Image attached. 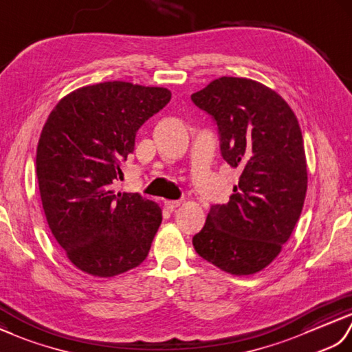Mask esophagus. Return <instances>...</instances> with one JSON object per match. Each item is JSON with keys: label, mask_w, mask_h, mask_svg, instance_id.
Instances as JSON below:
<instances>
[{"label": "esophagus", "mask_w": 352, "mask_h": 352, "mask_svg": "<svg viewBox=\"0 0 352 352\" xmlns=\"http://www.w3.org/2000/svg\"><path fill=\"white\" fill-rule=\"evenodd\" d=\"M164 206H166L168 210H175L176 208L181 206V201H177V200H166V201H164Z\"/></svg>", "instance_id": "obj_1"}]
</instances>
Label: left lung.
Here are the masks:
<instances>
[{"mask_svg":"<svg viewBox=\"0 0 352 352\" xmlns=\"http://www.w3.org/2000/svg\"><path fill=\"white\" fill-rule=\"evenodd\" d=\"M191 99L217 122L223 158L242 170L230 201L210 208L192 245L232 276L256 274L282 252L306 199L298 119L277 91L248 78L221 76Z\"/></svg>","mask_w":352,"mask_h":352,"instance_id":"left-lung-1","label":"left lung"}]
</instances>
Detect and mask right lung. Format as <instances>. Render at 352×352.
<instances>
[{
    "instance_id": "obj_1",
    "label": "right lung",
    "mask_w": 352,
    "mask_h": 352,
    "mask_svg": "<svg viewBox=\"0 0 352 352\" xmlns=\"http://www.w3.org/2000/svg\"><path fill=\"white\" fill-rule=\"evenodd\" d=\"M171 99L166 87L107 81L70 91L46 119L36 173L46 221L67 259L93 277H114L142 263L162 210L113 181L134 151L142 124Z\"/></svg>"
}]
</instances>
